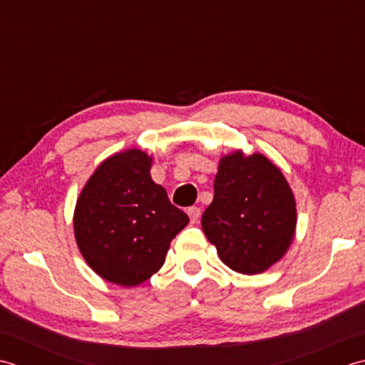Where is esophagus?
<instances>
[{"instance_id": "1", "label": "esophagus", "mask_w": 365, "mask_h": 365, "mask_svg": "<svg viewBox=\"0 0 365 365\" xmlns=\"http://www.w3.org/2000/svg\"><path fill=\"white\" fill-rule=\"evenodd\" d=\"M187 214H189V217H190V222H193V224H195V222L200 217V214H202V211H200V207L192 206V207H189V210H187Z\"/></svg>"}]
</instances>
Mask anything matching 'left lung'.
Listing matches in <instances>:
<instances>
[{
    "label": "left lung",
    "instance_id": "left-lung-1",
    "mask_svg": "<svg viewBox=\"0 0 365 365\" xmlns=\"http://www.w3.org/2000/svg\"><path fill=\"white\" fill-rule=\"evenodd\" d=\"M296 222L293 190L276 163L262 153L222 155L202 227L230 269L247 276L269 269L292 245Z\"/></svg>",
    "mask_w": 365,
    "mask_h": 365
}]
</instances>
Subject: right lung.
Listing matches in <instances>:
<instances>
[{
	"label": "right lung",
	"mask_w": 365,
	"mask_h": 365,
	"mask_svg": "<svg viewBox=\"0 0 365 365\" xmlns=\"http://www.w3.org/2000/svg\"><path fill=\"white\" fill-rule=\"evenodd\" d=\"M153 155L130 148L89 176L73 211V235L91 269L111 284L137 287L158 272L170 242L189 224L151 178Z\"/></svg>",
	"instance_id": "1"
}]
</instances>
